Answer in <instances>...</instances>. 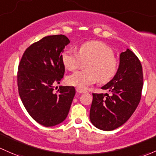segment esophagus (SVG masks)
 Returning a JSON list of instances; mask_svg holds the SVG:
<instances>
[{"label": "esophagus", "instance_id": "obj_1", "mask_svg": "<svg viewBox=\"0 0 156 156\" xmlns=\"http://www.w3.org/2000/svg\"><path fill=\"white\" fill-rule=\"evenodd\" d=\"M76 92L78 93H86V91H85L84 90L81 89V88H76Z\"/></svg>", "mask_w": 156, "mask_h": 156}]
</instances>
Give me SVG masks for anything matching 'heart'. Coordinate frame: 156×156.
Listing matches in <instances>:
<instances>
[{
	"label": "heart",
	"mask_w": 156,
	"mask_h": 156,
	"mask_svg": "<svg viewBox=\"0 0 156 156\" xmlns=\"http://www.w3.org/2000/svg\"><path fill=\"white\" fill-rule=\"evenodd\" d=\"M87 59L90 60L86 63L87 70H78L68 75V84L85 89L98 79L101 83L108 82L117 73L118 61L113 50L99 41L83 42L78 46V52L66 48L61 55L62 63L69 70L75 69L81 60Z\"/></svg>",
	"instance_id": "heart-1"
}]
</instances>
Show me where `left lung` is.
I'll return each mask as SVG.
<instances>
[{
    "label": "left lung",
    "mask_w": 156,
    "mask_h": 156,
    "mask_svg": "<svg viewBox=\"0 0 156 156\" xmlns=\"http://www.w3.org/2000/svg\"><path fill=\"white\" fill-rule=\"evenodd\" d=\"M142 66L137 57L127 48L119 55L115 76L101 87L108 93H93L90 119L103 131H112L123 125L140 102L143 88Z\"/></svg>",
    "instance_id": "1"
}]
</instances>
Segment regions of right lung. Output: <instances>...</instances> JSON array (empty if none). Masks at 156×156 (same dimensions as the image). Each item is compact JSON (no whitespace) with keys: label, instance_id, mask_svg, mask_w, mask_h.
Returning <instances> with one entry per match:
<instances>
[{"label":"right lung","instance_id":"add662e5","mask_svg":"<svg viewBox=\"0 0 156 156\" xmlns=\"http://www.w3.org/2000/svg\"><path fill=\"white\" fill-rule=\"evenodd\" d=\"M70 42L64 35L43 37L26 49L19 65L18 87L31 117L45 127L65 120L75 94L74 87L60 86L65 72L61 55Z\"/></svg>","mask_w":156,"mask_h":156}]
</instances>
